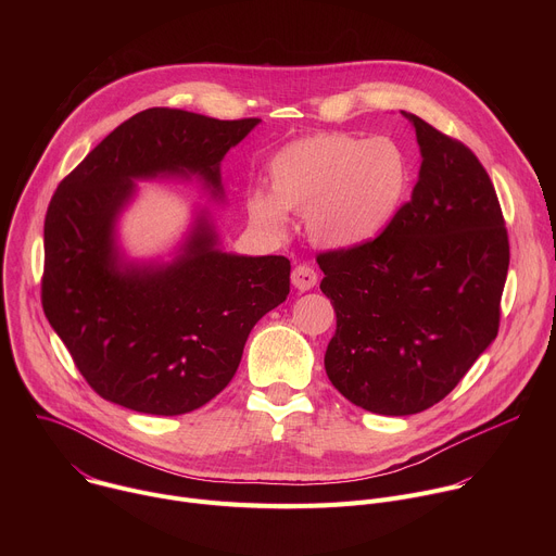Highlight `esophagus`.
Wrapping results in <instances>:
<instances>
[{
	"instance_id": "34e87169",
	"label": "esophagus",
	"mask_w": 556,
	"mask_h": 556,
	"mask_svg": "<svg viewBox=\"0 0 556 556\" xmlns=\"http://www.w3.org/2000/svg\"><path fill=\"white\" fill-rule=\"evenodd\" d=\"M316 281H319V275H316V270L309 264L294 266V270H292V286L294 288L305 292V290H312L316 286Z\"/></svg>"
}]
</instances>
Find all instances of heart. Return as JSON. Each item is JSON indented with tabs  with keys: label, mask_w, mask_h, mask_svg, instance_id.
<instances>
[{
	"label": "heart",
	"mask_w": 556,
	"mask_h": 556,
	"mask_svg": "<svg viewBox=\"0 0 556 556\" xmlns=\"http://www.w3.org/2000/svg\"><path fill=\"white\" fill-rule=\"evenodd\" d=\"M407 185V161L391 140L312 134L273 153L270 195L253 193L249 213L266 228H281L283 211L303 213L316 244L358 249L389 226Z\"/></svg>",
	"instance_id": "1"
}]
</instances>
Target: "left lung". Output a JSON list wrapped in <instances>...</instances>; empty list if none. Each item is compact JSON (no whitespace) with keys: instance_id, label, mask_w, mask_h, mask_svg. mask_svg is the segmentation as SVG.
I'll return each instance as SVG.
<instances>
[{"instance_id":"8db88e82","label":"left lung","mask_w":556,"mask_h":556,"mask_svg":"<svg viewBox=\"0 0 556 556\" xmlns=\"http://www.w3.org/2000/svg\"><path fill=\"white\" fill-rule=\"evenodd\" d=\"M422 165L412 200L374 242L316 257L337 312L326 371L350 403L412 416L495 341L510 247L495 187L466 144L416 114Z\"/></svg>"}]
</instances>
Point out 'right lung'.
I'll use <instances>...</instances> for the list:
<instances>
[{"label": "right lung", "instance_id": "right-lung-1", "mask_svg": "<svg viewBox=\"0 0 556 556\" xmlns=\"http://www.w3.org/2000/svg\"><path fill=\"white\" fill-rule=\"evenodd\" d=\"M257 123L151 108L56 187L43 224L41 303L101 399L151 416L200 409L235 376L255 324L286 301L290 262L219 251L206 213L169 264H127L114 240L134 180L198 176L222 198V157Z\"/></svg>", "mask_w": 556, "mask_h": 556}]
</instances>
